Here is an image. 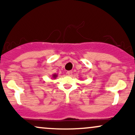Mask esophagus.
Here are the masks:
<instances>
[{
  "instance_id": "esophagus-1",
  "label": "esophagus",
  "mask_w": 135,
  "mask_h": 135,
  "mask_svg": "<svg viewBox=\"0 0 135 135\" xmlns=\"http://www.w3.org/2000/svg\"><path fill=\"white\" fill-rule=\"evenodd\" d=\"M67 74L69 75V76H72V74H73V72L72 70H70V71H67Z\"/></svg>"
}]
</instances>
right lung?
I'll list each match as a JSON object with an SVG mask.
<instances>
[{
    "label": "right lung",
    "mask_w": 135,
    "mask_h": 135,
    "mask_svg": "<svg viewBox=\"0 0 135 135\" xmlns=\"http://www.w3.org/2000/svg\"><path fill=\"white\" fill-rule=\"evenodd\" d=\"M57 76H58V75H57L56 74H52V79H56L57 77Z\"/></svg>",
    "instance_id": "right-lung-1"
}]
</instances>
